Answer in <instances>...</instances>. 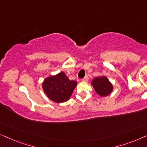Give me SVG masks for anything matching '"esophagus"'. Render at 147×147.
<instances>
[{"mask_svg": "<svg viewBox=\"0 0 147 147\" xmlns=\"http://www.w3.org/2000/svg\"><path fill=\"white\" fill-rule=\"evenodd\" d=\"M88 80V76L87 75L85 76L82 79V81H84V82H87Z\"/></svg>", "mask_w": 147, "mask_h": 147, "instance_id": "obj_1", "label": "esophagus"}]
</instances>
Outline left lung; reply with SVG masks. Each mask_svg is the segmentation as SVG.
<instances>
[{"label": "left lung", "instance_id": "left-lung-1", "mask_svg": "<svg viewBox=\"0 0 147 147\" xmlns=\"http://www.w3.org/2000/svg\"><path fill=\"white\" fill-rule=\"evenodd\" d=\"M92 84L93 85L98 94L101 96L109 95L113 90L112 85L106 76L94 78V80L92 81Z\"/></svg>", "mask_w": 147, "mask_h": 147}]
</instances>
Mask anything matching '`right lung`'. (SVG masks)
Returning a JSON list of instances; mask_svg holds the SVG:
<instances>
[{"label":"right lung","instance_id":"right-lung-1","mask_svg":"<svg viewBox=\"0 0 147 147\" xmlns=\"http://www.w3.org/2000/svg\"><path fill=\"white\" fill-rule=\"evenodd\" d=\"M76 85V81L70 80L65 73L61 72L55 76L45 78L42 87L50 100L61 103L69 100Z\"/></svg>","mask_w":147,"mask_h":147}]
</instances>
